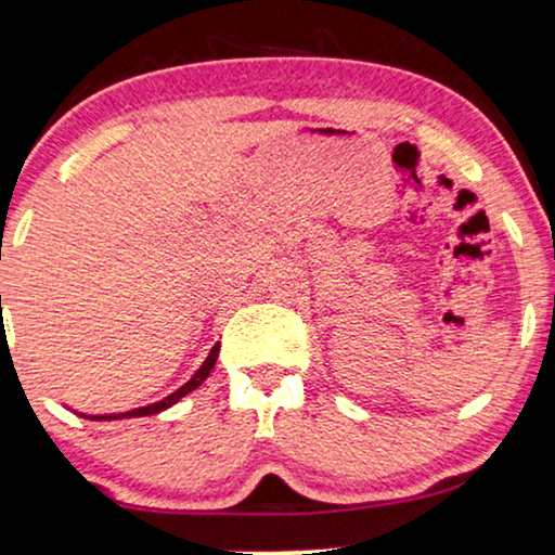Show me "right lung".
<instances>
[{
    "mask_svg": "<svg viewBox=\"0 0 555 555\" xmlns=\"http://www.w3.org/2000/svg\"><path fill=\"white\" fill-rule=\"evenodd\" d=\"M218 352H220V343L212 345V350L208 352V358H205V363H203L201 367H197L195 375H192V378H190L188 383H182V386L177 388L175 393H169L167 398H162V401H157V403L139 405V409H131V411H124V413H99V416H91V413H78V416L91 418V421H116V418H134V416H154V413L172 409V405H175L177 401H182V398L188 396V393H192V390H195L197 386H203V380L208 378L212 367H216Z\"/></svg>",
    "mask_w": 555,
    "mask_h": 555,
    "instance_id": "add662e5",
    "label": "right lung"
}]
</instances>
